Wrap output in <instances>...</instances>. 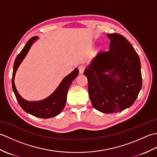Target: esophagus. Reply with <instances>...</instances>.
<instances>
[{"label":"esophagus","mask_w":157,"mask_h":157,"mask_svg":"<svg viewBox=\"0 0 157 157\" xmlns=\"http://www.w3.org/2000/svg\"><path fill=\"white\" fill-rule=\"evenodd\" d=\"M78 69H79V73H83L84 71V69H85V66L84 65H80L78 66Z\"/></svg>","instance_id":"obj_1"}]
</instances>
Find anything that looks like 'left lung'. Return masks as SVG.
Wrapping results in <instances>:
<instances>
[{"instance_id":"8db88e82","label":"left lung","mask_w":157,"mask_h":157,"mask_svg":"<svg viewBox=\"0 0 157 157\" xmlns=\"http://www.w3.org/2000/svg\"><path fill=\"white\" fill-rule=\"evenodd\" d=\"M109 51L99 52L84 72L94 108L105 113L121 111L134 104L142 84L141 65L124 36L108 34ZM109 72L106 75L105 73Z\"/></svg>"}]
</instances>
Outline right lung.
Segmentation results:
<instances>
[{
    "label": "right lung",
    "mask_w": 157,
    "mask_h": 157,
    "mask_svg": "<svg viewBox=\"0 0 157 157\" xmlns=\"http://www.w3.org/2000/svg\"><path fill=\"white\" fill-rule=\"evenodd\" d=\"M37 36H34V37L29 39L22 49V51L17 56L14 65H13L12 87L13 90L15 93L17 101L19 102L21 107L25 112L35 117H37L48 119L59 115L64 109L67 101V94L68 90L72 82L78 75L79 71L78 69L75 68L70 74L66 76L63 79V81L59 86V87L56 88V90L51 96L44 100L36 102H29L22 98L19 94L17 91L14 84L15 72L20 63H21L23 59H24L26 54L28 53L29 49L30 48L33 42L36 39H37Z\"/></svg>",
    "instance_id": "right-lung-1"
}]
</instances>
